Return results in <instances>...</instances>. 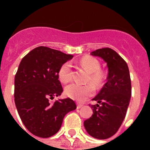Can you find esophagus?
I'll return each instance as SVG.
<instances>
[{"label": "esophagus", "mask_w": 150, "mask_h": 150, "mask_svg": "<svg viewBox=\"0 0 150 150\" xmlns=\"http://www.w3.org/2000/svg\"><path fill=\"white\" fill-rule=\"evenodd\" d=\"M82 106H83V105L81 104V103H77V108H78V109H80V108H81Z\"/></svg>", "instance_id": "obj_1"}]
</instances>
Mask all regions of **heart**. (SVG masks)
<instances>
[{"label":"heart","mask_w":150,"mask_h":150,"mask_svg":"<svg viewBox=\"0 0 150 150\" xmlns=\"http://www.w3.org/2000/svg\"><path fill=\"white\" fill-rule=\"evenodd\" d=\"M79 64L88 72L86 81L91 82L96 87H100L107 79V72L100 68V61L93 57H83L79 61ZM59 79L63 83L71 80V65L65 62L60 67L58 71ZM92 84L71 83L65 87L64 93L68 97L79 102L84 101L94 93V87Z\"/></svg>","instance_id":"b5f03b06"}]
</instances>
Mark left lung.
Wrapping results in <instances>:
<instances>
[{
  "mask_svg": "<svg viewBox=\"0 0 150 150\" xmlns=\"http://www.w3.org/2000/svg\"><path fill=\"white\" fill-rule=\"evenodd\" d=\"M107 62V82L90 105L93 114L84 121L86 130L93 138L106 139L118 131L125 117L132 96V84L128 64L116 51L105 47L91 52Z\"/></svg>",
  "mask_w": 150,
  "mask_h": 150,
  "instance_id": "left-lung-1",
  "label": "left lung"
}]
</instances>
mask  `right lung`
<instances>
[{
    "mask_svg": "<svg viewBox=\"0 0 150 150\" xmlns=\"http://www.w3.org/2000/svg\"><path fill=\"white\" fill-rule=\"evenodd\" d=\"M72 55L38 47L22 59L15 77V103L22 123L33 135L49 138L61 128L63 119L76 109L71 99L56 100L63 88L59 68Z\"/></svg>",
    "mask_w": 150,
    "mask_h": 150,
    "instance_id": "add662e5",
    "label": "right lung"
}]
</instances>
